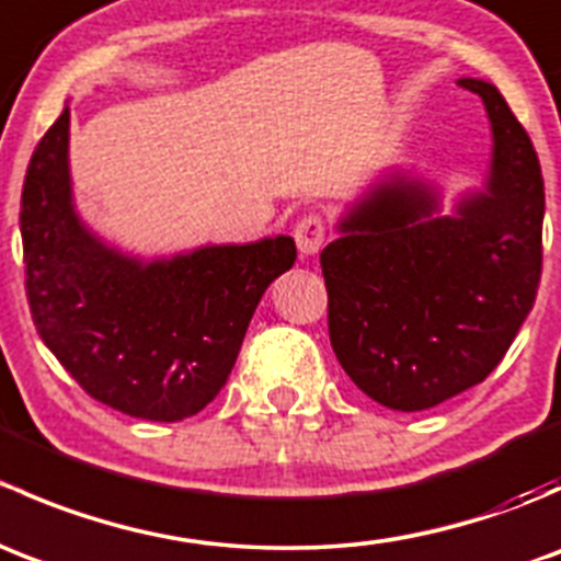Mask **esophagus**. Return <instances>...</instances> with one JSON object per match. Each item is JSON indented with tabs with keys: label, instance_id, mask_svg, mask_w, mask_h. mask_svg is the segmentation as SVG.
Segmentation results:
<instances>
[{
	"label": "esophagus",
	"instance_id": "34e87169",
	"mask_svg": "<svg viewBox=\"0 0 561 561\" xmlns=\"http://www.w3.org/2000/svg\"><path fill=\"white\" fill-rule=\"evenodd\" d=\"M293 236H296V244H298V252L301 254H317L322 247H325L328 241V230H325V222H322L320 217H304L301 222L296 225V230H293Z\"/></svg>",
	"mask_w": 561,
	"mask_h": 561
}]
</instances>
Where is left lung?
Wrapping results in <instances>:
<instances>
[{"label":"left lung","mask_w":561,"mask_h":561,"mask_svg":"<svg viewBox=\"0 0 561 561\" xmlns=\"http://www.w3.org/2000/svg\"><path fill=\"white\" fill-rule=\"evenodd\" d=\"M491 122L485 190L439 217L426 181L390 173L339 219L320 254L328 333L369 399L428 410L483 382L531 312L542 271V173L494 83L461 78Z\"/></svg>","instance_id":"8db88e82"}]
</instances>
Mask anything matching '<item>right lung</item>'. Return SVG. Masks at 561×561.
I'll return each mask as SVG.
<instances>
[{"label":"right lung","instance_id":"right-lung-1","mask_svg":"<svg viewBox=\"0 0 561 561\" xmlns=\"http://www.w3.org/2000/svg\"><path fill=\"white\" fill-rule=\"evenodd\" d=\"M67 149L70 107L37 144L21 192L39 339L92 399L144 421H184L228 382L265 287L296 263V241L129 257L78 217Z\"/></svg>","mask_w":561,"mask_h":561}]
</instances>
